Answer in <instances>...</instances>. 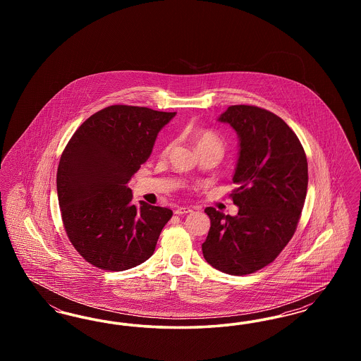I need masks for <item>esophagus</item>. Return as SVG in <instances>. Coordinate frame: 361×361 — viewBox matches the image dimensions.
<instances>
[{
  "label": "esophagus",
  "instance_id": "1",
  "mask_svg": "<svg viewBox=\"0 0 361 361\" xmlns=\"http://www.w3.org/2000/svg\"><path fill=\"white\" fill-rule=\"evenodd\" d=\"M189 212H192V208H189V207H178L174 211L176 215H184V214H189Z\"/></svg>",
  "mask_w": 361,
  "mask_h": 361
}]
</instances>
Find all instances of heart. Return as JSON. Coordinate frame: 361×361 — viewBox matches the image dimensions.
I'll use <instances>...</instances> for the list:
<instances>
[{"mask_svg": "<svg viewBox=\"0 0 361 361\" xmlns=\"http://www.w3.org/2000/svg\"><path fill=\"white\" fill-rule=\"evenodd\" d=\"M193 140L200 150H204V149H218V150H224V140L222 137H219L218 134H215L214 131L211 130H206V128H197L193 131L192 134Z\"/></svg>", "mask_w": 361, "mask_h": 361, "instance_id": "obj_1", "label": "heart"}]
</instances>
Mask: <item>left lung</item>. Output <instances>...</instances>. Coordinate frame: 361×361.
<instances>
[{
  "mask_svg": "<svg viewBox=\"0 0 361 361\" xmlns=\"http://www.w3.org/2000/svg\"><path fill=\"white\" fill-rule=\"evenodd\" d=\"M219 121L240 137V158L230 193L240 207L237 216L214 207L203 256L215 269L228 275L255 274L291 240L305 206L309 171L305 149L275 114L256 105H231Z\"/></svg>",
  "mask_w": 361,
  "mask_h": 361,
  "instance_id": "8db88e82",
  "label": "left lung"
}]
</instances>
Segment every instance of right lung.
I'll use <instances>...</instances> for the list:
<instances>
[{"instance_id":"1","label":"right lung","mask_w":361,"mask_h":361,"mask_svg":"<svg viewBox=\"0 0 361 361\" xmlns=\"http://www.w3.org/2000/svg\"><path fill=\"white\" fill-rule=\"evenodd\" d=\"M174 115L109 105L70 137L58 165V202L71 245L93 267L121 272L153 256L172 209L135 206L127 184Z\"/></svg>"}]
</instances>
